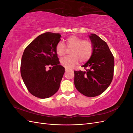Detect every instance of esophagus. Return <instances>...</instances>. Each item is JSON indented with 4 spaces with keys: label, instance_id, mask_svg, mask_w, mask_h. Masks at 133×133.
I'll use <instances>...</instances> for the list:
<instances>
[{
    "label": "esophagus",
    "instance_id": "34e87169",
    "mask_svg": "<svg viewBox=\"0 0 133 133\" xmlns=\"http://www.w3.org/2000/svg\"><path fill=\"white\" fill-rule=\"evenodd\" d=\"M65 71L66 72V71H68V70H68V69H65Z\"/></svg>",
    "mask_w": 133,
    "mask_h": 133
}]
</instances>
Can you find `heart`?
<instances>
[{
    "label": "heart",
    "instance_id": "obj_1",
    "mask_svg": "<svg viewBox=\"0 0 133 133\" xmlns=\"http://www.w3.org/2000/svg\"><path fill=\"white\" fill-rule=\"evenodd\" d=\"M66 43L68 49H71V55L62 59L60 63L66 69H71L79 61L81 63L87 62L93 54L94 45L90 41L84 40L76 36H70L66 40ZM66 50V48L62 42H59L56 45V53L59 57L65 55Z\"/></svg>",
    "mask_w": 133,
    "mask_h": 133
}]
</instances>
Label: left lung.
Listing matches in <instances>:
<instances>
[{"label":"left lung","instance_id":"1","mask_svg":"<svg viewBox=\"0 0 133 133\" xmlns=\"http://www.w3.org/2000/svg\"><path fill=\"white\" fill-rule=\"evenodd\" d=\"M89 38L94 45L93 54L82 65L85 71L74 70V85L80 93L94 97L102 94L111 84L114 58L105 42L95 34H91Z\"/></svg>","mask_w":133,"mask_h":133}]
</instances>
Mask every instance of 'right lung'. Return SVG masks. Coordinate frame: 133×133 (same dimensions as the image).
<instances>
[{
	"label": "right lung",
	"instance_id": "add662e5",
	"mask_svg": "<svg viewBox=\"0 0 133 133\" xmlns=\"http://www.w3.org/2000/svg\"><path fill=\"white\" fill-rule=\"evenodd\" d=\"M60 37L59 33H43L24 51L21 65L22 78L30 93L37 98H49L59 89L65 72L64 67L59 65L55 51Z\"/></svg>",
	"mask_w": 133,
	"mask_h": 133
}]
</instances>
